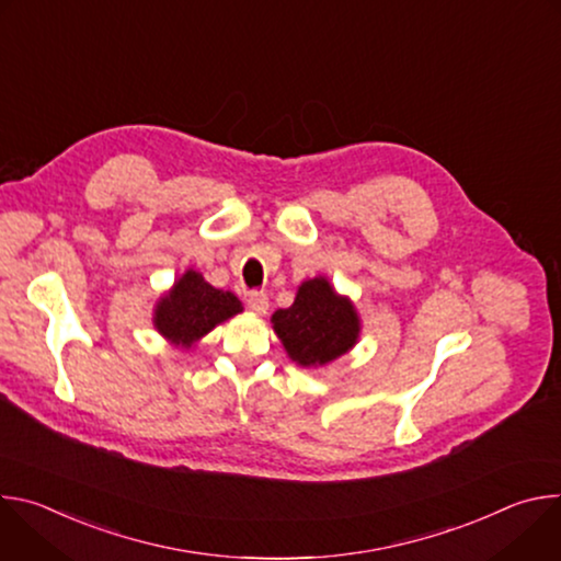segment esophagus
<instances>
[{"mask_svg":"<svg viewBox=\"0 0 561 561\" xmlns=\"http://www.w3.org/2000/svg\"><path fill=\"white\" fill-rule=\"evenodd\" d=\"M247 304H249V308H251L253 312H257V314H264V312L268 310V297H266V293H257V290L249 293Z\"/></svg>","mask_w":561,"mask_h":561,"instance_id":"1","label":"esophagus"}]
</instances>
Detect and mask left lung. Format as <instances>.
<instances>
[{
    "instance_id": "left-lung-1",
    "label": "left lung",
    "mask_w": 561,
    "mask_h": 561,
    "mask_svg": "<svg viewBox=\"0 0 561 561\" xmlns=\"http://www.w3.org/2000/svg\"><path fill=\"white\" fill-rule=\"evenodd\" d=\"M271 322L288 357L304 368L346 355L362 329L353 301L337 295L327 277L304 282L293 306L275 310Z\"/></svg>"
}]
</instances>
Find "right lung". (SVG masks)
Wrapping results in <instances>:
<instances>
[{"instance_id": "add662e5", "label": "right lung", "mask_w": 561, "mask_h": 561, "mask_svg": "<svg viewBox=\"0 0 561 561\" xmlns=\"http://www.w3.org/2000/svg\"><path fill=\"white\" fill-rule=\"evenodd\" d=\"M242 310V301L230 290L210 286L202 273L191 268L164 297H159L152 324L171 344L191 348L217 324Z\"/></svg>"}]
</instances>
